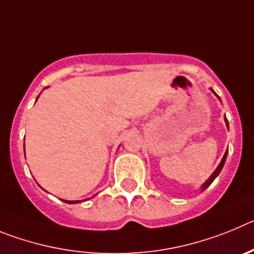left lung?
Segmentation results:
<instances>
[{"label":"left lung","mask_w":254,"mask_h":254,"mask_svg":"<svg viewBox=\"0 0 254 254\" xmlns=\"http://www.w3.org/2000/svg\"><path fill=\"white\" fill-rule=\"evenodd\" d=\"M210 90H211V91H212V93H214V95H215L216 97H218V99L220 100V97H219V96L216 95V93H215V91L212 90V88H210ZM224 120H225V124H227V127H229V124H228V120H227V118H224ZM227 155H228V150H227V152H225V154H224L223 159H221V162H220V163H219V166L216 167V170L214 171V172H212V175L210 176L209 178H207V180H206V181L204 182V184L201 185V189H200V190H201V192H202V191H204V190H206L207 187H209L210 185L212 184V181H214V180H215V178L218 177V176H219V173L221 172V170H223V167H224V163H225V159H227Z\"/></svg>","instance_id":"obj_1"}]
</instances>
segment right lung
<instances>
[{"label": "right lung", "instance_id": "right-lung-1", "mask_svg": "<svg viewBox=\"0 0 254 254\" xmlns=\"http://www.w3.org/2000/svg\"><path fill=\"white\" fill-rule=\"evenodd\" d=\"M38 99H39V96H38ZM36 99V100H38ZM24 150H25V144H24ZM86 200H87V198H86ZM64 201V202H67V204H78V202H81V201L79 200H74V201H67V200H63Z\"/></svg>", "mask_w": 254, "mask_h": 254}]
</instances>
